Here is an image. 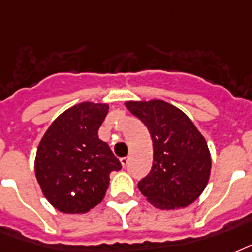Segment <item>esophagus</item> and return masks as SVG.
Masks as SVG:
<instances>
[{
    "mask_svg": "<svg viewBox=\"0 0 252 252\" xmlns=\"http://www.w3.org/2000/svg\"><path fill=\"white\" fill-rule=\"evenodd\" d=\"M120 161H121V164H122V167H126V165L128 164V161H130V158L128 157H125V158H121L120 159Z\"/></svg>",
    "mask_w": 252,
    "mask_h": 252,
    "instance_id": "1",
    "label": "esophagus"
}]
</instances>
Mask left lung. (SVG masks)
I'll return each instance as SVG.
<instances>
[{
    "label": "left lung",
    "mask_w": 252,
    "mask_h": 252,
    "mask_svg": "<svg viewBox=\"0 0 252 252\" xmlns=\"http://www.w3.org/2000/svg\"><path fill=\"white\" fill-rule=\"evenodd\" d=\"M125 105L146 125L153 139V168L138 183L142 194L159 209L190 205L210 177L212 158L204 135L184 112L163 99Z\"/></svg>",
    "instance_id": "1"
}]
</instances>
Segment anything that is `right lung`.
Listing matches in <instances>:
<instances>
[{"label":"right lung","instance_id":"obj_1","mask_svg":"<svg viewBox=\"0 0 252 252\" xmlns=\"http://www.w3.org/2000/svg\"><path fill=\"white\" fill-rule=\"evenodd\" d=\"M108 104L80 102L67 109L47 128L35 157V176L47 201L62 213L81 214L105 197L110 172L121 163L98 128Z\"/></svg>","mask_w":252,"mask_h":252}]
</instances>
